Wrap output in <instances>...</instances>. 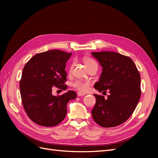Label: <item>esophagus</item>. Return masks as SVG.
<instances>
[{
	"label": "esophagus",
	"mask_w": 158,
	"mask_h": 158,
	"mask_svg": "<svg viewBox=\"0 0 158 158\" xmlns=\"http://www.w3.org/2000/svg\"><path fill=\"white\" fill-rule=\"evenodd\" d=\"M77 95H78V96H83V95H85V94L84 93H82V92H78V93H77Z\"/></svg>",
	"instance_id": "esophagus-1"
}]
</instances>
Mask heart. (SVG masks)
<instances>
[{"label": "heart", "instance_id": "b5f03b06", "mask_svg": "<svg viewBox=\"0 0 158 158\" xmlns=\"http://www.w3.org/2000/svg\"><path fill=\"white\" fill-rule=\"evenodd\" d=\"M84 63L85 66L88 68V69H89L90 68L93 67V66L95 65H98L96 61L92 58H89V57H84ZM72 69H73V64L71 65L70 68L69 69L70 73L72 71ZM73 86L75 89L80 91V92H85L89 89L90 82H88V81L76 80L73 84Z\"/></svg>", "mask_w": 158, "mask_h": 158}]
</instances>
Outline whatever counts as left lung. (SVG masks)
<instances>
[{
  "instance_id": "1",
  "label": "left lung",
  "mask_w": 158,
  "mask_h": 158,
  "mask_svg": "<svg viewBox=\"0 0 158 158\" xmlns=\"http://www.w3.org/2000/svg\"><path fill=\"white\" fill-rule=\"evenodd\" d=\"M92 55L103 67L94 88L99 92L108 90L110 93L107 99L94 94L96 103L92 111V117L105 128L121 125L132 115L140 100L139 72L130 57L118 52H92Z\"/></svg>"
}]
</instances>
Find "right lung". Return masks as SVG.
<instances>
[{
	"label": "right lung",
	"mask_w": 158,
	"mask_h": 158,
	"mask_svg": "<svg viewBox=\"0 0 158 158\" xmlns=\"http://www.w3.org/2000/svg\"><path fill=\"white\" fill-rule=\"evenodd\" d=\"M72 53L49 50L32 56L23 69L20 89L23 108L31 120L44 127L59 125L67 113L68 102L76 98L73 90L52 95V87L65 90L66 63Z\"/></svg>",
	"instance_id": "add662e5"
}]
</instances>
